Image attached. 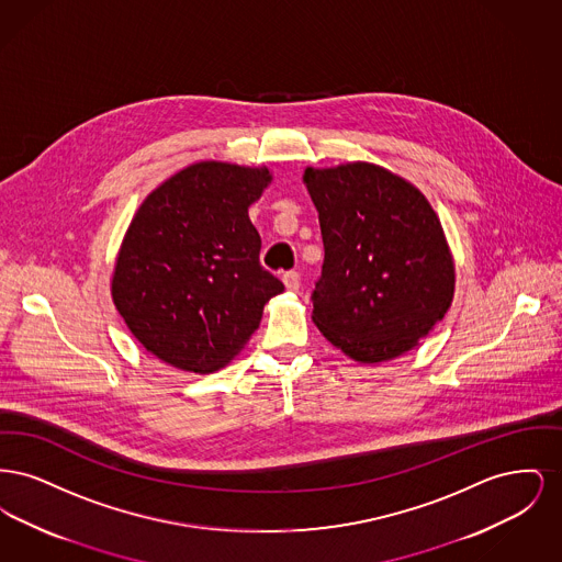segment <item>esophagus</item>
Here are the masks:
<instances>
[{
    "mask_svg": "<svg viewBox=\"0 0 562 562\" xmlns=\"http://www.w3.org/2000/svg\"><path fill=\"white\" fill-rule=\"evenodd\" d=\"M282 282H284L286 291H291V293H296L299 286H301V278H299L296 271H286V273L282 276Z\"/></svg>",
    "mask_w": 562,
    "mask_h": 562,
    "instance_id": "34e87169",
    "label": "esophagus"
}]
</instances>
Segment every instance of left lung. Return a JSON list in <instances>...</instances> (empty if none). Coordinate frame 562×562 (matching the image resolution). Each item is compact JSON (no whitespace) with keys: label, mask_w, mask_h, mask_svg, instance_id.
<instances>
[{"label":"left lung","mask_w":562,"mask_h":562,"mask_svg":"<svg viewBox=\"0 0 562 562\" xmlns=\"http://www.w3.org/2000/svg\"><path fill=\"white\" fill-rule=\"evenodd\" d=\"M324 263L312 294L322 335L362 364L419 346L453 303L454 261L428 198L383 166H307Z\"/></svg>","instance_id":"left-lung-1"}]
</instances>
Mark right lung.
I'll return each mask as SVG.
<instances>
[{
    "instance_id": "add662e5",
    "label": "right lung",
    "mask_w": 562,
    "mask_h": 562,
    "mask_svg": "<svg viewBox=\"0 0 562 562\" xmlns=\"http://www.w3.org/2000/svg\"><path fill=\"white\" fill-rule=\"evenodd\" d=\"M268 166L204 160L154 189L124 234L111 299L134 339L161 362L214 373L248 344L284 284L261 268L248 218Z\"/></svg>"
}]
</instances>
